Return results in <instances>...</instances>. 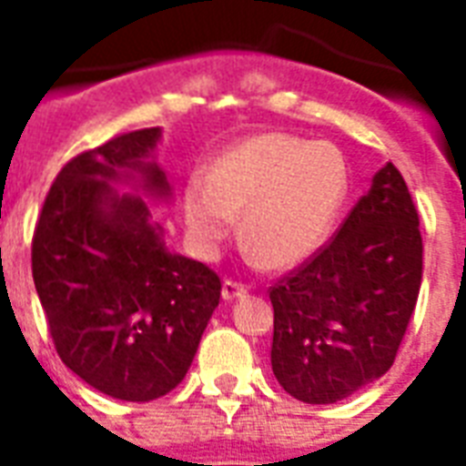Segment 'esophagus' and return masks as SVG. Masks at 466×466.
<instances>
[{
    "mask_svg": "<svg viewBox=\"0 0 466 466\" xmlns=\"http://www.w3.org/2000/svg\"><path fill=\"white\" fill-rule=\"evenodd\" d=\"M247 285L237 283V280H225V283H222V298H225L227 302H232V299L241 298V295H247Z\"/></svg>",
    "mask_w": 466,
    "mask_h": 466,
    "instance_id": "34e87169",
    "label": "esophagus"
}]
</instances>
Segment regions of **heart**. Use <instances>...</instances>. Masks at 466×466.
<instances>
[{
  "instance_id": "obj_1",
  "label": "heart",
  "mask_w": 466,
  "mask_h": 466,
  "mask_svg": "<svg viewBox=\"0 0 466 466\" xmlns=\"http://www.w3.org/2000/svg\"><path fill=\"white\" fill-rule=\"evenodd\" d=\"M346 193V159L333 145L266 133L227 152L212 181L193 178L183 212L203 256L218 254L244 212V239L268 266L288 268L324 244Z\"/></svg>"
}]
</instances>
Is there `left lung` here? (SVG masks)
<instances>
[{
    "instance_id": "left-lung-1",
    "label": "left lung",
    "mask_w": 466,
    "mask_h": 466,
    "mask_svg": "<svg viewBox=\"0 0 466 466\" xmlns=\"http://www.w3.org/2000/svg\"><path fill=\"white\" fill-rule=\"evenodd\" d=\"M423 278L419 210L387 164L339 232L268 288L273 375L305 404H333L391 368Z\"/></svg>"
}]
</instances>
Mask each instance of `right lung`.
<instances>
[{"instance_id":"obj_1","label":"right lung","mask_w":466,"mask_h":466,"mask_svg":"<svg viewBox=\"0 0 466 466\" xmlns=\"http://www.w3.org/2000/svg\"><path fill=\"white\" fill-rule=\"evenodd\" d=\"M159 127L111 137L62 167L33 232L31 268L60 360L101 394L152 401L178 387L222 283L205 263L171 254L142 198L111 181L142 174L168 196L149 161Z\"/></svg>"}]
</instances>
